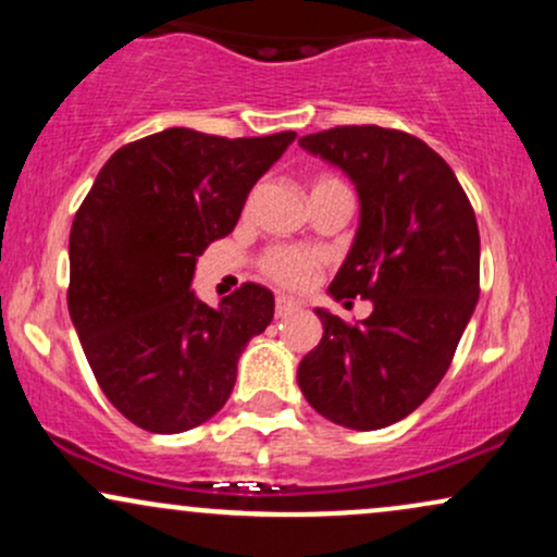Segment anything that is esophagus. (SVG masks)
<instances>
[{
  "label": "esophagus",
  "instance_id": "obj_1",
  "mask_svg": "<svg viewBox=\"0 0 557 557\" xmlns=\"http://www.w3.org/2000/svg\"><path fill=\"white\" fill-rule=\"evenodd\" d=\"M300 309L298 300L287 298V296H277V300H274V314H277V319H285L290 314H296V311Z\"/></svg>",
  "mask_w": 557,
  "mask_h": 557
}]
</instances>
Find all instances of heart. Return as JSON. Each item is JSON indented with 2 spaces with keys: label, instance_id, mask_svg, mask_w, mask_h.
<instances>
[{
  "label": "heart",
  "instance_id": "b5f03b06",
  "mask_svg": "<svg viewBox=\"0 0 557 557\" xmlns=\"http://www.w3.org/2000/svg\"><path fill=\"white\" fill-rule=\"evenodd\" d=\"M319 183H330V177H322L314 185ZM319 264H322L319 253L306 251V248H272L264 261H261L267 277H272L274 283L283 287L309 285L319 270Z\"/></svg>",
  "mask_w": 557,
  "mask_h": 557
}]
</instances>
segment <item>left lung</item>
Wrapping results in <instances>:
<instances>
[{
	"instance_id": "1",
	"label": "left lung",
	"mask_w": 557,
	"mask_h": 557,
	"mask_svg": "<svg viewBox=\"0 0 557 557\" xmlns=\"http://www.w3.org/2000/svg\"><path fill=\"white\" fill-rule=\"evenodd\" d=\"M298 144L359 194V230L330 296L374 306L354 327L314 309L324 335L298 363V387L332 424L382 430L430 398L474 314V209L445 159L408 133L345 125Z\"/></svg>"
}]
</instances>
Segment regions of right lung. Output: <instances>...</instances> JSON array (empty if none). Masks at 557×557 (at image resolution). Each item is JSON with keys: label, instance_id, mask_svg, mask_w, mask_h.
<instances>
[{"label": "right lung", "instance_id": "obj_1", "mask_svg": "<svg viewBox=\"0 0 557 557\" xmlns=\"http://www.w3.org/2000/svg\"><path fill=\"white\" fill-rule=\"evenodd\" d=\"M296 133L220 138L168 127L110 157L70 230L67 309L104 395L146 432L177 434L225 406L238 359L274 317L240 285L212 309L196 261L238 225L248 194Z\"/></svg>", "mask_w": 557, "mask_h": 557}]
</instances>
